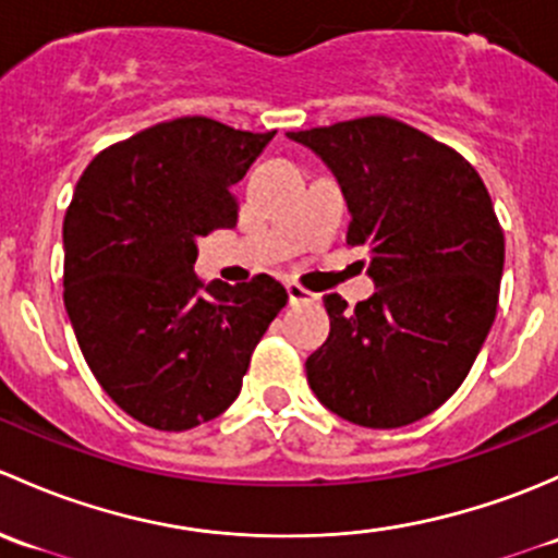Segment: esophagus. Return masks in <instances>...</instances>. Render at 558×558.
Returning a JSON list of instances; mask_svg holds the SVG:
<instances>
[{"label": "esophagus", "mask_w": 558, "mask_h": 558, "mask_svg": "<svg viewBox=\"0 0 558 558\" xmlns=\"http://www.w3.org/2000/svg\"><path fill=\"white\" fill-rule=\"evenodd\" d=\"M287 298H290V303L295 306V303H314L319 295H314V292L303 290L301 284H292L290 281V284H287Z\"/></svg>", "instance_id": "esophagus-1"}]
</instances>
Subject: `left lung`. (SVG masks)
<instances>
[{"label":"left lung","instance_id":"8db88e82","mask_svg":"<svg viewBox=\"0 0 558 558\" xmlns=\"http://www.w3.org/2000/svg\"><path fill=\"white\" fill-rule=\"evenodd\" d=\"M325 160L349 206L347 241L371 252L367 301L325 295L330 336L308 387L347 422L395 429L459 389L497 314L505 236L478 171L433 136L371 114L287 131Z\"/></svg>","mask_w":558,"mask_h":558}]
</instances>
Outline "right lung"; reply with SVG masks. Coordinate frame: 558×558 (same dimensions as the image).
<instances>
[{"instance_id":"obj_1","label":"right lung","mask_w":558,"mask_h":558,"mask_svg":"<svg viewBox=\"0 0 558 558\" xmlns=\"http://www.w3.org/2000/svg\"><path fill=\"white\" fill-rule=\"evenodd\" d=\"M277 131L177 118L96 155L64 217V306L83 357L129 416L182 433L241 392L257 341L287 303L260 274L204 284L198 239L233 228L231 187Z\"/></svg>"}]
</instances>
